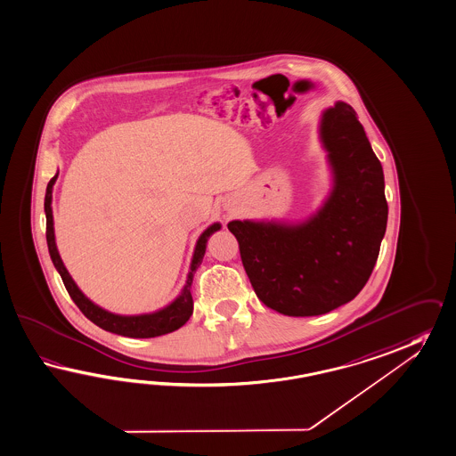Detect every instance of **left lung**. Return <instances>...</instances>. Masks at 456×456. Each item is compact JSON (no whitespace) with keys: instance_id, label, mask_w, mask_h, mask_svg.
I'll list each match as a JSON object with an SVG mask.
<instances>
[{"instance_id":"left-lung-1","label":"left lung","mask_w":456,"mask_h":456,"mask_svg":"<svg viewBox=\"0 0 456 456\" xmlns=\"http://www.w3.org/2000/svg\"><path fill=\"white\" fill-rule=\"evenodd\" d=\"M319 132L334 176L322 208L301 223H228L259 301L294 317L326 314L362 291L388 216L382 165L351 105L324 110Z\"/></svg>"}]
</instances>
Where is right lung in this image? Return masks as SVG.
<instances>
[{
  "label": "right lung",
  "instance_id": "obj_1",
  "mask_svg": "<svg viewBox=\"0 0 456 456\" xmlns=\"http://www.w3.org/2000/svg\"><path fill=\"white\" fill-rule=\"evenodd\" d=\"M58 178V174L49 180L46 188V197H45V211H46V240L47 248H49V255L53 259L54 268L58 269L62 282L66 286V289L69 292L72 301L81 309L82 314L86 315L89 321H93L95 326L114 332L118 336H126V338H157V336H164L168 332H174L176 329L183 326L190 319V315L193 313V299H191V282H193V274L201 265V259L205 256V249H207V241L211 234L218 232L222 228L220 223H213L208 226L203 233L200 234L199 241L195 246V253L191 257V265H190V273H188L187 282L183 286V289L180 292V296L176 297L174 303L168 304L164 309L152 313V314L141 315H118L112 314L109 311H105L102 307H99L97 304L89 301L81 289L77 288V284L70 278L68 269L64 266L62 259L59 256L58 248H56V240H54V223H53V208H51V201H53V185Z\"/></svg>",
  "mask_w": 456,
  "mask_h": 456
}]
</instances>
